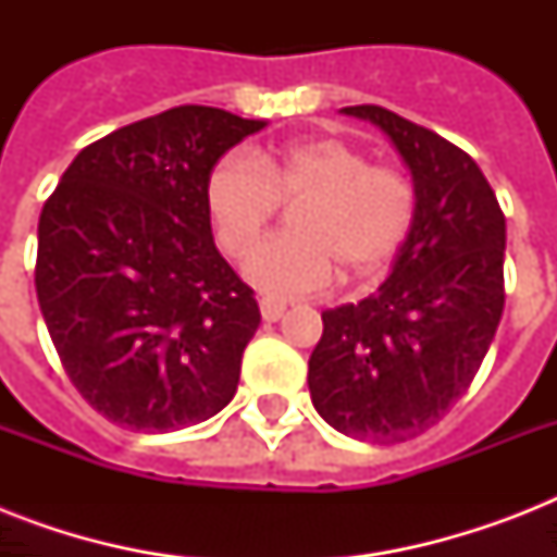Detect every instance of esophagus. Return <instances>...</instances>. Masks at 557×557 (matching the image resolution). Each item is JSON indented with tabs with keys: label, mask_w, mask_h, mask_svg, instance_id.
Listing matches in <instances>:
<instances>
[{
	"label": "esophagus",
	"mask_w": 557,
	"mask_h": 557,
	"mask_svg": "<svg viewBox=\"0 0 557 557\" xmlns=\"http://www.w3.org/2000/svg\"><path fill=\"white\" fill-rule=\"evenodd\" d=\"M260 312H262V321H280L283 312H286V300H277V297H262Z\"/></svg>",
	"instance_id": "esophagus-1"
}]
</instances>
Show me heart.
I'll use <instances>...</instances> for the list:
<instances>
[{
  "mask_svg": "<svg viewBox=\"0 0 557 557\" xmlns=\"http://www.w3.org/2000/svg\"><path fill=\"white\" fill-rule=\"evenodd\" d=\"M280 203L298 206L293 234L255 249ZM205 205L227 257L255 249L245 277L265 295L295 297L326 288L338 269L347 280L387 269L413 231L419 196L407 170L341 138H309L251 159L222 156L205 178Z\"/></svg>",
  "mask_w": 557,
  "mask_h": 557,
  "instance_id": "heart-1",
  "label": "heart"
}]
</instances>
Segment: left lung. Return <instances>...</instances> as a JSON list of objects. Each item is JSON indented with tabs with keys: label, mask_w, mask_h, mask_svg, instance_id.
<instances>
[{
	"label": "left lung",
	"mask_w": 557,
	"mask_h": 557,
	"mask_svg": "<svg viewBox=\"0 0 557 557\" xmlns=\"http://www.w3.org/2000/svg\"><path fill=\"white\" fill-rule=\"evenodd\" d=\"M344 112L393 138L413 173L419 210L384 286L323 312L309 393L335 431L389 445L440 422L483 364L506 304V216L457 144L384 107Z\"/></svg>",
	"instance_id": "1"
}]
</instances>
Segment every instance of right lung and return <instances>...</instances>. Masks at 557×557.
<instances>
[{
	"label": "right lung",
	"mask_w": 557,
	"mask_h": 557,
	"mask_svg": "<svg viewBox=\"0 0 557 557\" xmlns=\"http://www.w3.org/2000/svg\"><path fill=\"white\" fill-rule=\"evenodd\" d=\"M262 126L173 107L83 147L42 205L39 309L65 375L109 422L168 433L234 398L260 306L213 245L205 178Z\"/></svg>",
	"instance_id": "right-lung-1"
}]
</instances>
